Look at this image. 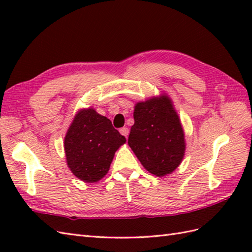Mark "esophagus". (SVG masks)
I'll list each match as a JSON object with an SVG mask.
<instances>
[{"label": "esophagus", "instance_id": "34e87169", "mask_svg": "<svg viewBox=\"0 0 252 252\" xmlns=\"http://www.w3.org/2000/svg\"><path fill=\"white\" fill-rule=\"evenodd\" d=\"M129 132L130 131H129V129H127V127H121V129H120V133L126 137H127V135H129Z\"/></svg>", "mask_w": 252, "mask_h": 252}]
</instances>
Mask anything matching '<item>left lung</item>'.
<instances>
[{
    "mask_svg": "<svg viewBox=\"0 0 252 252\" xmlns=\"http://www.w3.org/2000/svg\"><path fill=\"white\" fill-rule=\"evenodd\" d=\"M127 144L149 173L165 176L181 164L185 134L173 101L162 93L134 106Z\"/></svg>",
    "mask_w": 252,
    "mask_h": 252,
    "instance_id": "8db88e82",
    "label": "left lung"
}]
</instances>
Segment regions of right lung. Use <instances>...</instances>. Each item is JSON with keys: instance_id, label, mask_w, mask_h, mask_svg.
<instances>
[{"instance_id": "1", "label": "right lung", "mask_w": 252, "mask_h": 252, "mask_svg": "<svg viewBox=\"0 0 252 252\" xmlns=\"http://www.w3.org/2000/svg\"><path fill=\"white\" fill-rule=\"evenodd\" d=\"M126 142L93 107L79 109L63 141L68 168L79 180L96 183L108 173L115 153Z\"/></svg>"}]
</instances>
